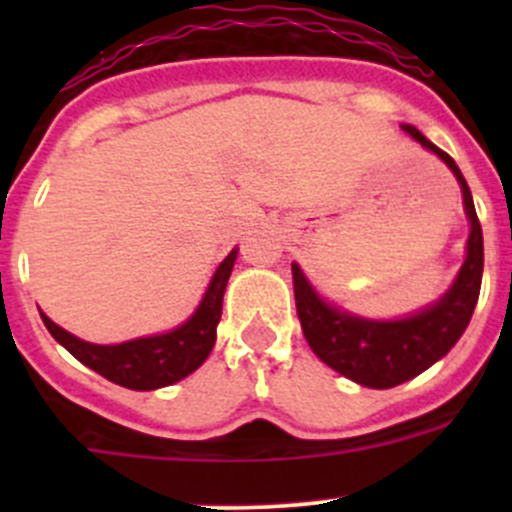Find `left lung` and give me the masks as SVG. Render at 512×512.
Segmentation results:
<instances>
[{"mask_svg":"<svg viewBox=\"0 0 512 512\" xmlns=\"http://www.w3.org/2000/svg\"><path fill=\"white\" fill-rule=\"evenodd\" d=\"M404 131L423 148L436 153L461 183L471 235H468L466 262L453 287L433 307L423 309L414 317L399 322H369L322 302L302 270L292 265L297 317L312 352L334 371L369 389H391L404 384L451 352L471 322L480 294V280H483V230L466 178L458 170L456 160L433 146L426 136H421V131H416L414 126H404Z\"/></svg>","mask_w":512,"mask_h":512,"instance_id":"8db88e82","label":"left lung"}]
</instances>
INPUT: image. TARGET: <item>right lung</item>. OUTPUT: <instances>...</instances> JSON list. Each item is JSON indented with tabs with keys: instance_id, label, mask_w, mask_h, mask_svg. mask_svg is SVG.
I'll return each instance as SVG.
<instances>
[{
	"instance_id": "1",
	"label": "right lung",
	"mask_w": 512,
	"mask_h": 512,
	"mask_svg": "<svg viewBox=\"0 0 512 512\" xmlns=\"http://www.w3.org/2000/svg\"><path fill=\"white\" fill-rule=\"evenodd\" d=\"M235 257L237 250H232L223 260V265L218 267L198 312L183 327L173 329L168 334L101 347V344L81 342L79 337L51 322L46 314H41V319H44L51 337L66 352L74 354L81 364L94 369L103 379L133 391H153L160 389V386H170L193 374L213 352L215 337H218L215 332H218L220 314H223V294L227 280H230L232 265H235Z\"/></svg>"
}]
</instances>
